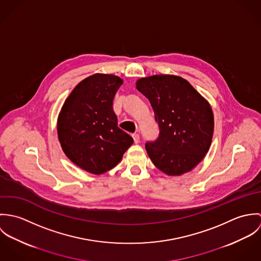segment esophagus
<instances>
[{"instance_id":"obj_1","label":"esophagus","mask_w":261,"mask_h":261,"mask_svg":"<svg viewBox=\"0 0 261 261\" xmlns=\"http://www.w3.org/2000/svg\"><path fill=\"white\" fill-rule=\"evenodd\" d=\"M133 138H134V142H135L136 144H139V143H140V136H139V134H134V135H133Z\"/></svg>"}]
</instances>
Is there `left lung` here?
Returning <instances> with one entry per match:
<instances>
[{
	"label": "left lung",
	"mask_w": 261,
	"mask_h": 261,
	"mask_svg": "<svg viewBox=\"0 0 261 261\" xmlns=\"http://www.w3.org/2000/svg\"><path fill=\"white\" fill-rule=\"evenodd\" d=\"M148 99L159 125V137L147 142L153 165L167 175L191 171L209 150L214 117L210 105L184 78L153 75L137 81Z\"/></svg>",
	"instance_id": "8db88e82"
}]
</instances>
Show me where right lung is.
Returning a JSON list of instances; mask_svg holds the SVG:
<instances>
[{
	"label": "right lung",
	"instance_id": "add662e5",
	"mask_svg": "<svg viewBox=\"0 0 261 261\" xmlns=\"http://www.w3.org/2000/svg\"><path fill=\"white\" fill-rule=\"evenodd\" d=\"M122 79L93 74L76 85L58 117V139L79 168L100 175L114 168L134 139L117 126L113 97Z\"/></svg>",
	"mask_w": 261,
	"mask_h": 261
}]
</instances>
